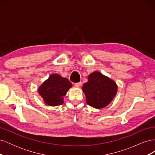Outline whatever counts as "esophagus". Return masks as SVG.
Returning <instances> with one entry per match:
<instances>
[{
	"mask_svg": "<svg viewBox=\"0 0 155 155\" xmlns=\"http://www.w3.org/2000/svg\"><path fill=\"white\" fill-rule=\"evenodd\" d=\"M75 85H76L77 87H80L81 86V82H78L75 83Z\"/></svg>",
	"mask_w": 155,
	"mask_h": 155,
	"instance_id": "esophagus-1",
	"label": "esophagus"
}]
</instances>
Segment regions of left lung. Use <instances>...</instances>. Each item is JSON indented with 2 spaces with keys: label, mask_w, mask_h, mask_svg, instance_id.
<instances>
[{
  "label": "left lung",
  "mask_w": 155,
  "mask_h": 155,
  "mask_svg": "<svg viewBox=\"0 0 155 155\" xmlns=\"http://www.w3.org/2000/svg\"><path fill=\"white\" fill-rule=\"evenodd\" d=\"M87 79L88 81L81 88L87 104L98 109L107 107L118 91L116 82L98 71L91 73Z\"/></svg>",
  "instance_id": "left-lung-1"
}]
</instances>
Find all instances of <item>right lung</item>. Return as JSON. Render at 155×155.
I'll list each match as a JSON object with an SVG mask.
<instances>
[{
  "mask_svg": "<svg viewBox=\"0 0 155 155\" xmlns=\"http://www.w3.org/2000/svg\"><path fill=\"white\" fill-rule=\"evenodd\" d=\"M72 87L67 78L53 74L38 88V92L46 104L55 107L63 104L64 96Z\"/></svg>",
  "mask_w": 155,
  "mask_h": 155,
  "instance_id": "add662e5",
  "label": "right lung"
}]
</instances>
